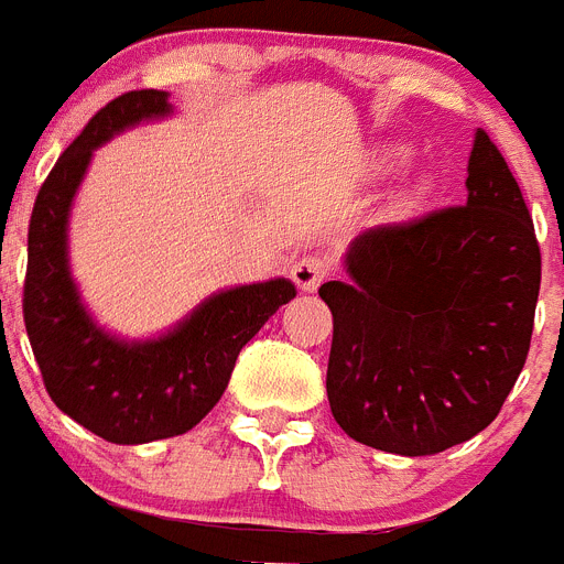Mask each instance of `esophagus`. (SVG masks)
I'll return each mask as SVG.
<instances>
[{"instance_id": "obj_1", "label": "esophagus", "mask_w": 564, "mask_h": 564, "mask_svg": "<svg viewBox=\"0 0 564 564\" xmlns=\"http://www.w3.org/2000/svg\"><path fill=\"white\" fill-rule=\"evenodd\" d=\"M328 273H330V262L325 257H319V253H305V257L296 259L291 268L293 282H296L302 291H316V288L328 279Z\"/></svg>"}]
</instances>
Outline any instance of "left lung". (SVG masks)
I'll return each instance as SVG.
<instances>
[{
    "label": "left lung",
    "instance_id": "1",
    "mask_svg": "<svg viewBox=\"0 0 564 564\" xmlns=\"http://www.w3.org/2000/svg\"><path fill=\"white\" fill-rule=\"evenodd\" d=\"M468 202L377 225L325 282L328 402L350 440L402 456L468 442L497 420L528 359L542 253L511 167L485 131Z\"/></svg>",
    "mask_w": 564,
    "mask_h": 564
}]
</instances>
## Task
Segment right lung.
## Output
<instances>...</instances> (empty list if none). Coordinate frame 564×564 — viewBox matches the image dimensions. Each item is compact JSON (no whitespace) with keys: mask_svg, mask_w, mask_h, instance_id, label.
Masks as SVG:
<instances>
[{"mask_svg":"<svg viewBox=\"0 0 564 564\" xmlns=\"http://www.w3.org/2000/svg\"><path fill=\"white\" fill-rule=\"evenodd\" d=\"M171 113L165 90L110 99L42 182L28 225L22 293L28 339L53 405L113 445L191 431L219 402L236 356L296 296L288 279L216 293L162 339L119 341L85 314L67 271V214L94 148L142 119Z\"/></svg>","mask_w":564,"mask_h":564,"instance_id":"right-lung-1","label":"right lung"}]
</instances>
